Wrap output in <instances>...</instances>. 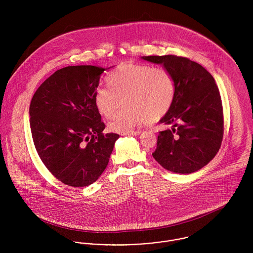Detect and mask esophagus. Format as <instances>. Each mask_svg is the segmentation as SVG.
I'll return each mask as SVG.
<instances>
[{"label":"esophagus","instance_id":"obj_1","mask_svg":"<svg viewBox=\"0 0 253 253\" xmlns=\"http://www.w3.org/2000/svg\"><path fill=\"white\" fill-rule=\"evenodd\" d=\"M141 133L140 130H136V131H131V132H127V133H122V135H127V136H137Z\"/></svg>","mask_w":253,"mask_h":253}]
</instances>
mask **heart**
Wrapping results in <instances>:
<instances>
[{"label":"heart","mask_w":253,"mask_h":253,"mask_svg":"<svg viewBox=\"0 0 253 253\" xmlns=\"http://www.w3.org/2000/svg\"><path fill=\"white\" fill-rule=\"evenodd\" d=\"M110 87H99L95 92V106L106 118H112L109 128L117 133L131 132L140 125L158 121L171 109L176 83L172 74L164 68L149 64L121 63L110 72Z\"/></svg>","instance_id":"obj_1"}]
</instances>
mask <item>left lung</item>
<instances>
[{
    "label": "left lung",
    "mask_w": 253,
    "mask_h": 253,
    "mask_svg": "<svg viewBox=\"0 0 253 253\" xmlns=\"http://www.w3.org/2000/svg\"><path fill=\"white\" fill-rule=\"evenodd\" d=\"M142 58L163 64L176 83L173 105L160 120L172 128L159 132L152 156L175 173L197 171L213 160L223 137L222 103L214 78L190 58L174 55Z\"/></svg>",
    "instance_id": "obj_1"
}]
</instances>
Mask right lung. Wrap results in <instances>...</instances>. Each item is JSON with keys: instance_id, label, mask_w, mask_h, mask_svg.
Here are the masks:
<instances>
[{"instance_id": "right-lung-1", "label": "right lung", "mask_w": 253, "mask_h": 253, "mask_svg": "<svg viewBox=\"0 0 253 253\" xmlns=\"http://www.w3.org/2000/svg\"><path fill=\"white\" fill-rule=\"evenodd\" d=\"M104 68L66 66L46 79L30 105L33 140L42 163L71 187L95 182L108 166L119 136L104 134L95 92Z\"/></svg>"}]
</instances>
